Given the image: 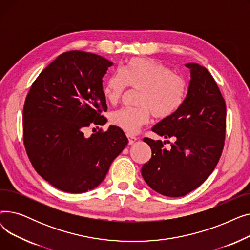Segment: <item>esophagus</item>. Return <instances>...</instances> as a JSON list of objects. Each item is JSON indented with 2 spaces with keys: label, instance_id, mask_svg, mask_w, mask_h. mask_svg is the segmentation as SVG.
Instances as JSON below:
<instances>
[{
  "label": "esophagus",
  "instance_id": "obj_1",
  "mask_svg": "<svg viewBox=\"0 0 250 250\" xmlns=\"http://www.w3.org/2000/svg\"><path fill=\"white\" fill-rule=\"evenodd\" d=\"M127 139H128L129 145H133V144L137 141V138L135 136H132V135H127Z\"/></svg>",
  "mask_w": 250,
  "mask_h": 250
}]
</instances>
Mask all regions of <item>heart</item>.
Instances as JSON below:
<instances>
[{
	"instance_id": "obj_1",
	"label": "heart",
	"mask_w": 250,
	"mask_h": 250,
	"mask_svg": "<svg viewBox=\"0 0 250 250\" xmlns=\"http://www.w3.org/2000/svg\"><path fill=\"white\" fill-rule=\"evenodd\" d=\"M127 86L140 90L138 107H125L113 111L110 122L128 135H134L150 121L172 115L185 100L187 83L164 63L149 58H133L123 68L113 72L103 85L102 93L110 104H117Z\"/></svg>"
}]
</instances>
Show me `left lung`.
<instances>
[{
	"instance_id": "obj_1",
	"label": "left lung",
	"mask_w": 250,
	"mask_h": 250,
	"mask_svg": "<svg viewBox=\"0 0 250 250\" xmlns=\"http://www.w3.org/2000/svg\"><path fill=\"white\" fill-rule=\"evenodd\" d=\"M190 81L181 106L152 130L174 140L166 150L162 141L144 138L152 157L142 167L147 185L165 196L178 198L199 188L211 175L224 148L226 103L209 72L189 62ZM169 142V141H168Z\"/></svg>"
}]
</instances>
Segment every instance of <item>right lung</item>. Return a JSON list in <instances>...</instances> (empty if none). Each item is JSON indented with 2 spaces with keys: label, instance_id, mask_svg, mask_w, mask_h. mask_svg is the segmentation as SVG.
I'll list each match as a JSON object with an SVG mask.
<instances>
[{
  "label": "right lung",
  "instance_id": "obj_1",
  "mask_svg": "<svg viewBox=\"0 0 250 250\" xmlns=\"http://www.w3.org/2000/svg\"><path fill=\"white\" fill-rule=\"evenodd\" d=\"M111 65L91 52H63L39 74L26 96V153L36 172L62 191L81 193L99 186L127 145L115 125L84 135L86 127L107 122L102 78Z\"/></svg>",
  "mask_w": 250,
  "mask_h": 250
}]
</instances>
